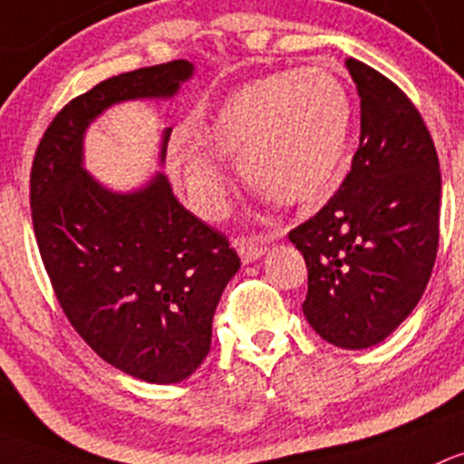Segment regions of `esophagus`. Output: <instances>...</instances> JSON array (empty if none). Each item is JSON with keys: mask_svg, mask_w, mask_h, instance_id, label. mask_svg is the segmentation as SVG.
Masks as SVG:
<instances>
[{"mask_svg": "<svg viewBox=\"0 0 464 464\" xmlns=\"http://www.w3.org/2000/svg\"><path fill=\"white\" fill-rule=\"evenodd\" d=\"M234 246H237L241 259L246 261V264H250V261L259 259V256L264 255L267 247V238L264 234H247V237L234 238Z\"/></svg>", "mask_w": 464, "mask_h": 464, "instance_id": "obj_1", "label": "esophagus"}]
</instances>
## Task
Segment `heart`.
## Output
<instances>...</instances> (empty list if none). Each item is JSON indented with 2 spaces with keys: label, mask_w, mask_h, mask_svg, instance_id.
<instances>
[{
  "label": "heart",
  "mask_w": 464,
  "mask_h": 464,
  "mask_svg": "<svg viewBox=\"0 0 464 464\" xmlns=\"http://www.w3.org/2000/svg\"><path fill=\"white\" fill-rule=\"evenodd\" d=\"M353 100L333 71H276L234 89L197 129L209 154L238 160L243 179L281 205L322 198L346 154ZM171 169L205 217L226 208L227 179L217 160L180 145Z\"/></svg>",
  "instance_id": "heart-1"
}]
</instances>
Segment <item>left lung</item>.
I'll use <instances>...</instances> for the list:
<instances>
[{
    "label": "left lung",
    "mask_w": 464,
    "mask_h": 464,
    "mask_svg": "<svg viewBox=\"0 0 464 464\" xmlns=\"http://www.w3.org/2000/svg\"><path fill=\"white\" fill-rule=\"evenodd\" d=\"M360 93V147L351 171L288 238L308 267L302 304L310 326L339 348H369L415 308L440 238V165L409 95L348 57Z\"/></svg>",
    "instance_id": "obj_1"
}]
</instances>
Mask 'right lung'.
Listing matches in <instances>:
<instances>
[{
    "instance_id": "obj_1",
    "label": "right lung",
    "mask_w": 464,
    "mask_h": 464,
    "mask_svg": "<svg viewBox=\"0 0 464 464\" xmlns=\"http://www.w3.org/2000/svg\"><path fill=\"white\" fill-rule=\"evenodd\" d=\"M188 60L129 71L57 111L31 167V214L57 304L122 373L174 384L198 369L223 288L241 266L226 234L179 203L162 174L113 194L82 169V133L113 102L174 95ZM169 129L162 138V151Z\"/></svg>"
}]
</instances>
